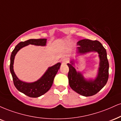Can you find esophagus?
Returning <instances> with one entry per match:
<instances>
[{"label": "esophagus", "mask_w": 121, "mask_h": 121, "mask_svg": "<svg viewBox=\"0 0 121 121\" xmlns=\"http://www.w3.org/2000/svg\"><path fill=\"white\" fill-rule=\"evenodd\" d=\"M68 61V60L67 58L64 57V58H62V62H64V63H66Z\"/></svg>", "instance_id": "esophagus-1"}]
</instances>
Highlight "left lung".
<instances>
[{"label":"left lung","instance_id":"8db88e82","mask_svg":"<svg viewBox=\"0 0 121 121\" xmlns=\"http://www.w3.org/2000/svg\"><path fill=\"white\" fill-rule=\"evenodd\" d=\"M79 47L77 48V55H83L90 52H97L99 57V65L96 77L86 79L80 72L73 66L75 61L70 60L67 64L69 66L68 79L70 87L77 93L84 96H91L97 94L105 86L109 77V62L106 49L97 40L84 39L77 42Z\"/></svg>","mask_w":121,"mask_h":121}]
</instances>
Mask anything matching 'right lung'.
<instances>
[{
  "label": "right lung",
  "instance_id": "add662e5",
  "mask_svg": "<svg viewBox=\"0 0 121 121\" xmlns=\"http://www.w3.org/2000/svg\"><path fill=\"white\" fill-rule=\"evenodd\" d=\"M47 39H31L21 42L15 47L11 55L10 62V72L13 81L16 88L25 95L30 97H38L44 95L51 87L53 84L55 75L61 66L60 62H58L53 66L49 67L44 74L37 81L33 82H26L18 79L13 69L14 57L17 53L24 47L29 44L37 46H46Z\"/></svg>",
  "mask_w": 121,
  "mask_h": 121
}]
</instances>
